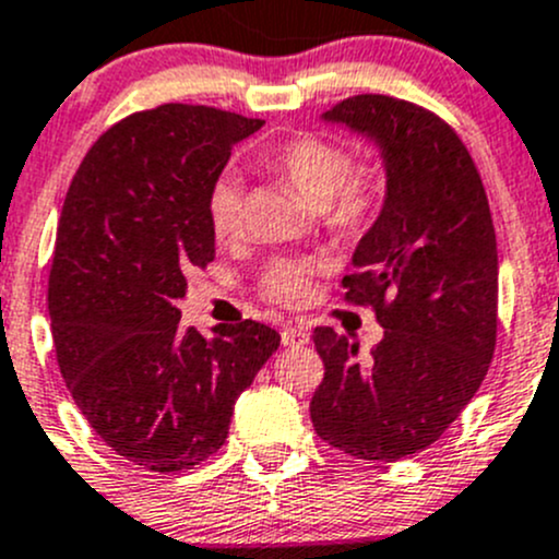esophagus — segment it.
Instances as JSON below:
<instances>
[{
  "instance_id": "34e87169",
  "label": "esophagus",
  "mask_w": 559,
  "mask_h": 559,
  "mask_svg": "<svg viewBox=\"0 0 559 559\" xmlns=\"http://www.w3.org/2000/svg\"><path fill=\"white\" fill-rule=\"evenodd\" d=\"M281 343H284L286 348H299V345H308L310 343L308 329L299 326V324H286L284 329H281Z\"/></svg>"
}]
</instances>
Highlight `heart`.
I'll use <instances>...</instances> for the list:
<instances>
[{
	"label": "heart",
	"mask_w": 559,
	"mask_h": 559,
	"mask_svg": "<svg viewBox=\"0 0 559 559\" xmlns=\"http://www.w3.org/2000/svg\"><path fill=\"white\" fill-rule=\"evenodd\" d=\"M270 166L310 205L321 211L326 227L354 235L378 219L388 195V171L380 157L350 160L348 150L334 141L310 136L289 139L270 155ZM205 216L216 240H230L243 222V190L233 174L216 176L205 195ZM319 264L278 257L262 270L260 295L267 302L295 308L310 292Z\"/></svg>",
	"instance_id": "heart-1"
}]
</instances>
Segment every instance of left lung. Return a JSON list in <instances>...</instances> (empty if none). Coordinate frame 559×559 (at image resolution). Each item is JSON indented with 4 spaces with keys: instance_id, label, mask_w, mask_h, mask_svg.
I'll return each mask as SVG.
<instances>
[{
    "instance_id": "left-lung-1",
    "label": "left lung",
    "mask_w": 559,
    "mask_h": 559,
    "mask_svg": "<svg viewBox=\"0 0 559 559\" xmlns=\"http://www.w3.org/2000/svg\"><path fill=\"white\" fill-rule=\"evenodd\" d=\"M380 146L383 211L358 240L345 302L385 329L367 358L332 326L313 332L324 383L316 433L369 463L437 442L485 380L498 332V249L490 205L466 144L442 117L380 93L324 111Z\"/></svg>"
}]
</instances>
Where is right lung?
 Masks as SVG:
<instances>
[{"label": "right lung", "instance_id": "add662e5", "mask_svg": "<svg viewBox=\"0 0 559 559\" xmlns=\"http://www.w3.org/2000/svg\"><path fill=\"white\" fill-rule=\"evenodd\" d=\"M262 120L163 104L115 122L82 157L58 219L47 308L56 358L93 431L146 472L225 444L235 399L278 350L260 321L179 329L192 267L214 260L205 195Z\"/></svg>", "mask_w": 559, "mask_h": 559}]
</instances>
